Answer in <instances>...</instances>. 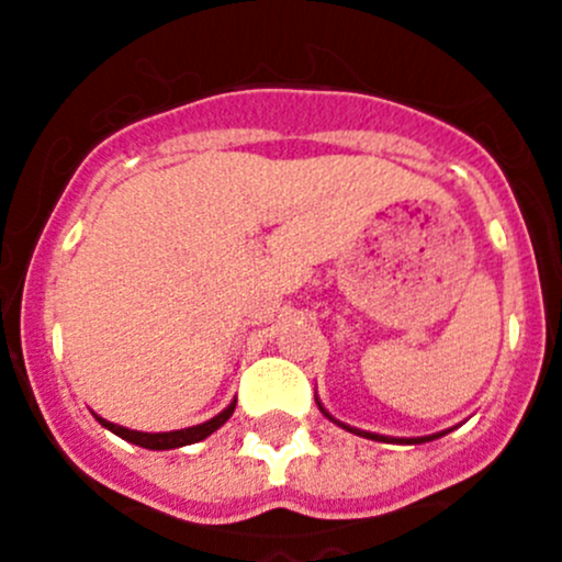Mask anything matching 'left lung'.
I'll use <instances>...</instances> for the list:
<instances>
[{"label":"left lung","instance_id":"obj_1","mask_svg":"<svg viewBox=\"0 0 562 562\" xmlns=\"http://www.w3.org/2000/svg\"><path fill=\"white\" fill-rule=\"evenodd\" d=\"M316 405H318V411H322L324 416L329 418V422H333V424H338V427H344L346 432H355V435H360V438L382 440V443H413V447H416V443H429V440L440 438V435H447V429H443V432H435V435H422V438H391V435H376V432H366V429L349 427V424H344V422H338V418H335V416H329V413L324 411V405H322V402H318V400H316Z\"/></svg>","mask_w":562,"mask_h":562}]
</instances>
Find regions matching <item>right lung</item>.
<instances>
[{
  "label": "right lung",
  "mask_w": 562,
  "mask_h": 562,
  "mask_svg": "<svg viewBox=\"0 0 562 562\" xmlns=\"http://www.w3.org/2000/svg\"><path fill=\"white\" fill-rule=\"evenodd\" d=\"M233 413H235V402H229V405L224 407L218 416L210 418V422L196 424V427L171 429V432H140V429H127V427H122V424H113V422H108V418L97 416V413H93V418H97L104 429H110V432L119 435V438L130 440V443H135V447L162 452V449H180V447H191V443H199V440H204L207 435L216 432L222 424H227V418L233 416Z\"/></svg>",
  "instance_id": "obj_1"
}]
</instances>
